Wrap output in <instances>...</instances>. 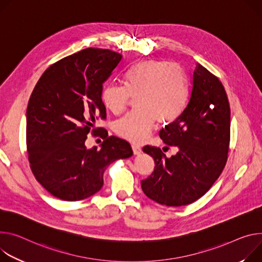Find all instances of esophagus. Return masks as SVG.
I'll list each match as a JSON object with an SVG mask.
<instances>
[{
    "label": "esophagus",
    "mask_w": 262,
    "mask_h": 262,
    "mask_svg": "<svg viewBox=\"0 0 262 262\" xmlns=\"http://www.w3.org/2000/svg\"><path fill=\"white\" fill-rule=\"evenodd\" d=\"M132 148H133V151H134V155H140L142 152V148L139 146V145H136V144H133L132 145Z\"/></svg>",
    "instance_id": "obj_1"
}]
</instances>
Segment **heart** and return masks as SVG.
I'll list each match as a JSON object with an SVG mask.
<instances>
[{
	"label": "heart",
	"mask_w": 262,
	"mask_h": 262,
	"mask_svg": "<svg viewBox=\"0 0 262 262\" xmlns=\"http://www.w3.org/2000/svg\"><path fill=\"white\" fill-rule=\"evenodd\" d=\"M188 93L187 76L180 64L144 59L125 73L124 85H106L101 93V101L113 114H120L130 97H136V110L117 121L115 130L134 143H141L157 121L167 125L177 120L186 105Z\"/></svg>",
	"instance_id": "1"
}]
</instances>
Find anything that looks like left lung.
Returning a JSON list of instances; mask_svg holds the SVG:
<instances>
[{
	"mask_svg": "<svg viewBox=\"0 0 262 262\" xmlns=\"http://www.w3.org/2000/svg\"><path fill=\"white\" fill-rule=\"evenodd\" d=\"M230 104L220 79L196 63L187 106L160 138L179 151L166 158L160 148L143 151L155 160L154 172L141 181L150 200L166 206H185L202 198L223 172L230 144ZM168 148V147H167Z\"/></svg>",
	"mask_w": 262,
	"mask_h": 262,
	"instance_id": "1",
	"label": "left lung"
}]
</instances>
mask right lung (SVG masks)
I'll list each match as a JSON object with an SVG mask.
<instances>
[{
	"instance_id": "right-lung-1",
	"label": "right lung",
	"mask_w": 262,
	"mask_h": 262,
	"mask_svg": "<svg viewBox=\"0 0 262 262\" xmlns=\"http://www.w3.org/2000/svg\"><path fill=\"white\" fill-rule=\"evenodd\" d=\"M122 55L88 48L47 69L27 106V152L36 181L53 196L75 202L98 192L107 166L133 156L127 141L98 134V150L84 142L98 118L105 119L101 101L103 83L121 62ZM93 129H91V127Z\"/></svg>"
}]
</instances>
